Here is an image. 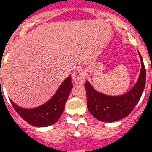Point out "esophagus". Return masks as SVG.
I'll use <instances>...</instances> for the list:
<instances>
[{"instance_id":"34e87169","label":"esophagus","mask_w":152,"mask_h":152,"mask_svg":"<svg viewBox=\"0 0 152 152\" xmlns=\"http://www.w3.org/2000/svg\"><path fill=\"white\" fill-rule=\"evenodd\" d=\"M86 73L83 69H77L72 74V80L76 84H83L86 81Z\"/></svg>"}]
</instances>
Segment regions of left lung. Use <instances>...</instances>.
I'll return each instance as SVG.
<instances>
[{
  "label": "left lung",
  "mask_w": 152,
  "mask_h": 152,
  "mask_svg": "<svg viewBox=\"0 0 152 152\" xmlns=\"http://www.w3.org/2000/svg\"><path fill=\"white\" fill-rule=\"evenodd\" d=\"M141 69L138 80L127 94L107 96L96 91L90 83H85L87 108L95 118L103 122H114L129 115L137 105L146 83V69L140 54Z\"/></svg>",
  "instance_id": "8db88e82"
}]
</instances>
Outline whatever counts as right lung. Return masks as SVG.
Returning <instances> with one entry per match:
<instances>
[{"instance_id": "add662e5", "label": "right lung", "mask_w": 152, "mask_h": 152, "mask_svg": "<svg viewBox=\"0 0 152 152\" xmlns=\"http://www.w3.org/2000/svg\"><path fill=\"white\" fill-rule=\"evenodd\" d=\"M72 88L71 76H68L50 100L38 107L25 109L16 105L12 100L11 103L16 112L29 124L35 127H48L58 121L61 117Z\"/></svg>"}]
</instances>
